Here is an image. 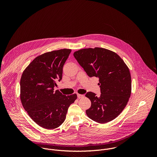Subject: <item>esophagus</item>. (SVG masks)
Returning <instances> with one entry per match:
<instances>
[{"mask_svg":"<svg viewBox=\"0 0 157 157\" xmlns=\"http://www.w3.org/2000/svg\"><path fill=\"white\" fill-rule=\"evenodd\" d=\"M77 96H78V98L79 99H80V98H83V97H84V95H83V94H77Z\"/></svg>","mask_w":157,"mask_h":157,"instance_id":"obj_1","label":"esophagus"}]
</instances>
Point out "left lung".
Returning <instances> with one entry per match:
<instances>
[{
	"label": "left lung",
	"instance_id": "1",
	"mask_svg": "<svg viewBox=\"0 0 157 157\" xmlns=\"http://www.w3.org/2000/svg\"><path fill=\"white\" fill-rule=\"evenodd\" d=\"M75 58L89 77L99 78L101 96L88 92L91 101L86 113L93 121L105 124L114 120L126 106L131 94V76L128 67L116 53L102 48L75 52Z\"/></svg>",
	"mask_w": 157,
	"mask_h": 157
}]
</instances>
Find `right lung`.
I'll list each match as a JSON object with an SVG mask.
<instances>
[{"instance_id": "add662e5", "label": "right lung", "mask_w": 157, "mask_h": 157, "mask_svg": "<svg viewBox=\"0 0 157 157\" xmlns=\"http://www.w3.org/2000/svg\"><path fill=\"white\" fill-rule=\"evenodd\" d=\"M71 50L61 49L35 58L22 73L20 99L24 109L39 126L54 129L66 119L68 107L77 99L76 94L64 96L54 91L62 79L63 66Z\"/></svg>"}]
</instances>
